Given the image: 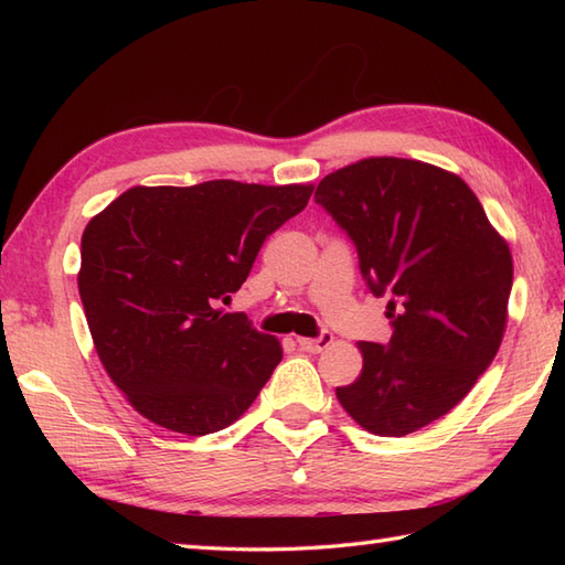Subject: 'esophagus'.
Returning <instances> with one entry per match:
<instances>
[{
    "mask_svg": "<svg viewBox=\"0 0 565 565\" xmlns=\"http://www.w3.org/2000/svg\"><path fill=\"white\" fill-rule=\"evenodd\" d=\"M298 347H301L303 352H310V354H318V352H326L328 347L332 344V334L330 332H322L320 338H296Z\"/></svg>",
    "mask_w": 565,
    "mask_h": 565,
    "instance_id": "esophagus-1",
    "label": "esophagus"
}]
</instances>
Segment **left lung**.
<instances>
[{"mask_svg":"<svg viewBox=\"0 0 565 565\" xmlns=\"http://www.w3.org/2000/svg\"><path fill=\"white\" fill-rule=\"evenodd\" d=\"M316 201L354 239L369 289L391 296V342L356 344L362 374L338 401L371 435L405 437L447 415L495 359L510 245L471 186L429 162H352L322 179Z\"/></svg>","mask_w":565,"mask_h":565,"instance_id":"left-lung-1","label":"left lung"}]
</instances>
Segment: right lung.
I'll list each match as a JSON object with an SVG mask.
<instances>
[{
  "mask_svg": "<svg viewBox=\"0 0 565 565\" xmlns=\"http://www.w3.org/2000/svg\"><path fill=\"white\" fill-rule=\"evenodd\" d=\"M313 184L130 186L82 233L79 298L94 347L126 401L179 435L218 431L255 403L281 342L223 313L267 235Z\"/></svg>",
  "mask_w": 565,
  "mask_h": 565,
  "instance_id": "right-lung-1",
  "label": "right lung"
}]
</instances>
